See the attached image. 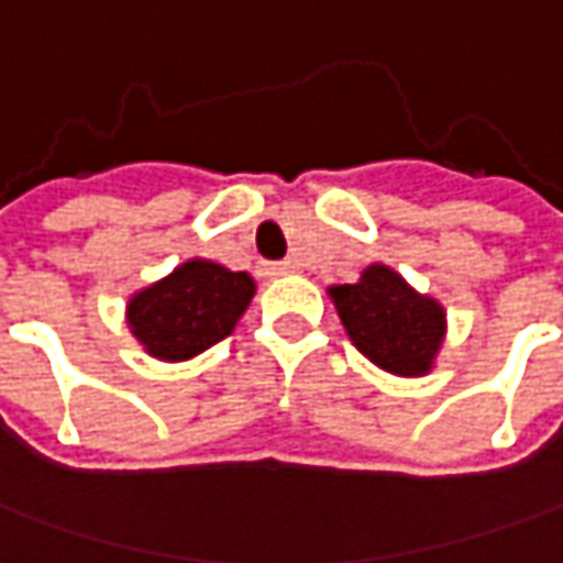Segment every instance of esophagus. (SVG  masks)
<instances>
[{
  "instance_id": "obj_1",
  "label": "esophagus",
  "mask_w": 563,
  "mask_h": 563,
  "mask_svg": "<svg viewBox=\"0 0 563 563\" xmlns=\"http://www.w3.org/2000/svg\"><path fill=\"white\" fill-rule=\"evenodd\" d=\"M292 271H296V264L292 262L264 264V274H267V277H286V274H292Z\"/></svg>"
}]
</instances>
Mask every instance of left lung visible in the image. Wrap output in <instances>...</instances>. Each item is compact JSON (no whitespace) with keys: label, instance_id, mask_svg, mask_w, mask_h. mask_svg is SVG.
<instances>
[{"label":"left lung","instance_id":"left-lung-1","mask_svg":"<svg viewBox=\"0 0 563 563\" xmlns=\"http://www.w3.org/2000/svg\"><path fill=\"white\" fill-rule=\"evenodd\" d=\"M352 345L393 377H427L445 342V308L389 264H367L358 283L327 289Z\"/></svg>","mask_w":563,"mask_h":563}]
</instances>
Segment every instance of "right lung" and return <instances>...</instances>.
Masks as SVG:
<instances>
[{
    "label": "right lung",
    "mask_w": 563,
    "mask_h": 563,
    "mask_svg": "<svg viewBox=\"0 0 563 563\" xmlns=\"http://www.w3.org/2000/svg\"><path fill=\"white\" fill-rule=\"evenodd\" d=\"M255 299V280L208 258L177 264L126 299V327L152 358L177 364L227 340Z\"/></svg>",
    "instance_id": "1"
}]
</instances>
